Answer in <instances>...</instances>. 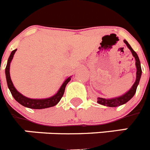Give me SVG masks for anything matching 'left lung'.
<instances>
[{
	"label": "left lung",
	"mask_w": 150,
	"mask_h": 150,
	"mask_svg": "<svg viewBox=\"0 0 150 150\" xmlns=\"http://www.w3.org/2000/svg\"><path fill=\"white\" fill-rule=\"evenodd\" d=\"M124 43L126 44L127 47L130 50V51L132 52V55L134 57L135 59V66H136V69H137V72H136V80H135L134 83L132 86V88H130L127 92L124 94V95H121V96L116 97V98H98V103L101 105L107 106V107H116L121 106L122 104H125V103L130 100L133 98L134 94L136 93V90H137V86L139 85V82H140V77H141V74H142V70H141V66H140V62L139 59V57L137 54L135 52L132 48V46H130L129 43H128V41L126 40H124Z\"/></svg>",
	"instance_id": "left-lung-1"
}]
</instances>
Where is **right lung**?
I'll use <instances>...</instances> for the list:
<instances>
[{"mask_svg":"<svg viewBox=\"0 0 150 150\" xmlns=\"http://www.w3.org/2000/svg\"><path fill=\"white\" fill-rule=\"evenodd\" d=\"M16 50H14L12 51L10 53V57L8 59L7 64H6V67L5 69V74H6V83H7L8 88L10 89V92H11L13 97L15 98V100L17 102H18L19 104H22L24 107H28V108H30V109H45V108H48V107H54L56 105L59 101H60L61 98H62L65 90V87L67 86V83L70 82L71 79V76H69L68 78L64 81L62 85L61 86L60 88L59 91H57V93L55 95H52V96L47 98H42V99H34L30 98L25 97L22 94H21L19 91H17L16 88H15L14 85H13V82L10 78V63H11L12 60L13 59L14 54L16 52Z\"/></svg>","mask_w":150,"mask_h":150,"instance_id":"right-lung-1","label":"right lung"}]
</instances>
